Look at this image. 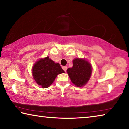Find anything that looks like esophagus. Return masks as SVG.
Returning a JSON list of instances; mask_svg holds the SVG:
<instances>
[{
	"label": "esophagus",
	"mask_w": 129,
	"mask_h": 129,
	"mask_svg": "<svg viewBox=\"0 0 129 129\" xmlns=\"http://www.w3.org/2000/svg\"><path fill=\"white\" fill-rule=\"evenodd\" d=\"M62 69H64V71L65 72H66L67 71V66H63L62 67Z\"/></svg>",
	"instance_id": "34e87169"
}]
</instances>
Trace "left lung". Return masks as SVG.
<instances>
[{
  "label": "left lung",
  "instance_id": "8db88e82",
  "mask_svg": "<svg viewBox=\"0 0 129 129\" xmlns=\"http://www.w3.org/2000/svg\"><path fill=\"white\" fill-rule=\"evenodd\" d=\"M67 72L71 81L76 86L81 87L86 84L90 77L91 66L86 60L75 58L73 61V67L69 68Z\"/></svg>",
  "mask_w": 129,
  "mask_h": 129
}]
</instances>
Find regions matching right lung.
<instances>
[{
    "instance_id": "obj_1",
    "label": "right lung",
    "mask_w": 129,
    "mask_h": 129,
    "mask_svg": "<svg viewBox=\"0 0 129 129\" xmlns=\"http://www.w3.org/2000/svg\"><path fill=\"white\" fill-rule=\"evenodd\" d=\"M58 63L47 57L38 61L32 68V75L37 84L43 88H47L53 82L58 74L64 73Z\"/></svg>"
}]
</instances>
